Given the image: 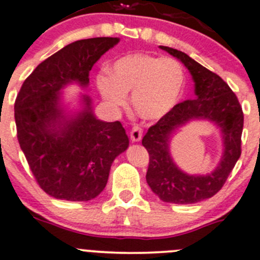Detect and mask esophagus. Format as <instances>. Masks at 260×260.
Here are the masks:
<instances>
[{
	"label": "esophagus",
	"mask_w": 260,
	"mask_h": 260,
	"mask_svg": "<svg viewBox=\"0 0 260 260\" xmlns=\"http://www.w3.org/2000/svg\"><path fill=\"white\" fill-rule=\"evenodd\" d=\"M141 138H143V129L135 125V126L131 129V133H130L131 141H133V143H139V141L141 140Z\"/></svg>",
	"instance_id": "34e87169"
}]
</instances>
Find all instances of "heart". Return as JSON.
<instances>
[{
	"label": "heart",
	"instance_id": "1",
	"mask_svg": "<svg viewBox=\"0 0 260 260\" xmlns=\"http://www.w3.org/2000/svg\"><path fill=\"white\" fill-rule=\"evenodd\" d=\"M110 72H101L96 85L114 110L125 108L127 92L135 111L144 120L167 116L180 103L185 72L178 60L149 53H130L117 58Z\"/></svg>",
	"mask_w": 260,
	"mask_h": 260
}]
</instances>
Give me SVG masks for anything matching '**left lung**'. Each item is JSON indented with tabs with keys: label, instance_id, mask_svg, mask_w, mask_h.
I'll return each mask as SVG.
<instances>
[{
	"label": "left lung",
	"instance_id": "8db88e82",
	"mask_svg": "<svg viewBox=\"0 0 260 260\" xmlns=\"http://www.w3.org/2000/svg\"><path fill=\"white\" fill-rule=\"evenodd\" d=\"M159 47L188 69L194 81L195 98L178 104L173 111L150 127L143 138V146L150 156L146 181L162 202L194 204L215 195L232 173L242 154L244 116L237 96L220 76L181 51L168 46ZM195 119L215 124L223 141L221 161L208 174L185 173L176 165L170 152V141L176 130Z\"/></svg>",
	"mask_w": 260,
	"mask_h": 260
}]
</instances>
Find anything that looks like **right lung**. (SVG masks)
I'll return each instance as SVG.
<instances>
[{
  "label": "right lung",
  "instance_id": "1",
  "mask_svg": "<svg viewBox=\"0 0 260 260\" xmlns=\"http://www.w3.org/2000/svg\"><path fill=\"white\" fill-rule=\"evenodd\" d=\"M119 37L79 40L40 63L25 80L15 103L21 150L46 194L89 202L105 189L114 160L129 148L121 122L93 112L92 99L80 93L79 106L63 100L69 85L89 89V74Z\"/></svg>",
  "mask_w": 260,
  "mask_h": 260
}]
</instances>
